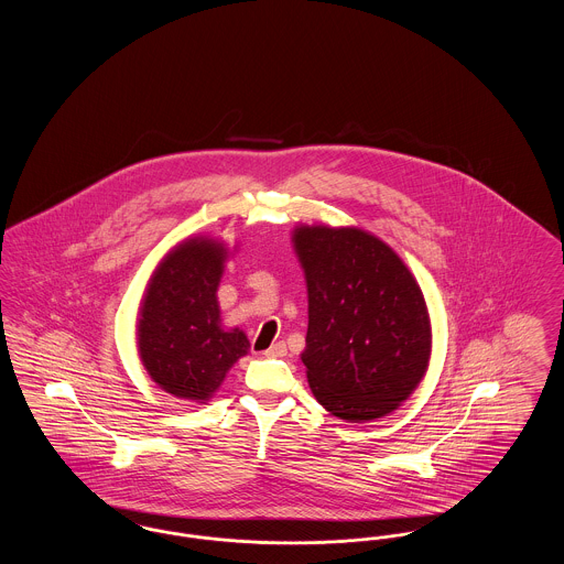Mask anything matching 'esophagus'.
Here are the masks:
<instances>
[{"label": "esophagus", "instance_id": "esophagus-1", "mask_svg": "<svg viewBox=\"0 0 564 564\" xmlns=\"http://www.w3.org/2000/svg\"><path fill=\"white\" fill-rule=\"evenodd\" d=\"M288 352L285 343H274L270 349L264 350V357H283Z\"/></svg>", "mask_w": 564, "mask_h": 564}]
</instances>
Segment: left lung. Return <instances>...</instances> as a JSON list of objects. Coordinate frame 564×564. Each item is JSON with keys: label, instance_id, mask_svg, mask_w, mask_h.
<instances>
[{"label": "left lung", "instance_id": "1", "mask_svg": "<svg viewBox=\"0 0 564 564\" xmlns=\"http://www.w3.org/2000/svg\"><path fill=\"white\" fill-rule=\"evenodd\" d=\"M294 245L308 288L302 361L313 395L349 423L393 412L430 361L421 288L398 253L364 230L302 226Z\"/></svg>", "mask_w": 564, "mask_h": 564}]
</instances>
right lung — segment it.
Wrapping results in <instances>:
<instances>
[{
	"label": "right lung",
	"instance_id": "add662e5",
	"mask_svg": "<svg viewBox=\"0 0 564 564\" xmlns=\"http://www.w3.org/2000/svg\"><path fill=\"white\" fill-rule=\"evenodd\" d=\"M224 247L192 239L173 249L154 272L139 315V355L166 393L205 402L232 364L247 355V336L219 327L217 285Z\"/></svg>",
	"mask_w": 564,
	"mask_h": 564
}]
</instances>
